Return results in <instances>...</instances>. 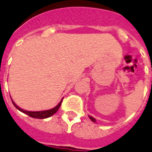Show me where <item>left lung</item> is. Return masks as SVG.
<instances>
[{"label":"left lung","instance_id":"left-lung-1","mask_svg":"<svg viewBox=\"0 0 152 152\" xmlns=\"http://www.w3.org/2000/svg\"><path fill=\"white\" fill-rule=\"evenodd\" d=\"M89 117H90V119H91V121H93V122H94V123H95V119H94L93 117H91V116H89Z\"/></svg>","mask_w":152,"mask_h":152}]
</instances>
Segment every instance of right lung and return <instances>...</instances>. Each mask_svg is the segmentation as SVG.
Listing matches in <instances>:
<instances>
[{
    "label": "right lung",
    "instance_id": "right-lung-1",
    "mask_svg": "<svg viewBox=\"0 0 152 152\" xmlns=\"http://www.w3.org/2000/svg\"><path fill=\"white\" fill-rule=\"evenodd\" d=\"M62 100H61V102H59V104L54 108H51V109H49V110L46 111H40V112H29V111L23 110V109L19 108L18 106L16 105L15 103L14 102H12V103H13L14 106L17 108V109H18V110L21 111V112H23V113H25V114L28 115L29 116L32 117V118H36V119H46V118H48V117L53 115L55 112H57V111L58 110V108H60V106H61Z\"/></svg>",
    "mask_w": 152,
    "mask_h": 152
}]
</instances>
